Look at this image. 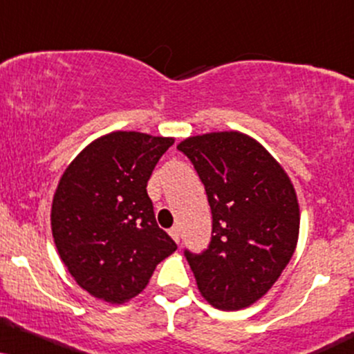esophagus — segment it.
Listing matches in <instances>:
<instances>
[{
  "label": "esophagus",
  "instance_id": "esophagus-1",
  "mask_svg": "<svg viewBox=\"0 0 354 354\" xmlns=\"http://www.w3.org/2000/svg\"><path fill=\"white\" fill-rule=\"evenodd\" d=\"M169 236L173 237L174 242H180V229H178L176 225H174V227L169 229Z\"/></svg>",
  "mask_w": 354,
  "mask_h": 354
}]
</instances>
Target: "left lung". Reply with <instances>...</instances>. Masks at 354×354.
Returning <instances> with one entry per match:
<instances>
[{
    "mask_svg": "<svg viewBox=\"0 0 354 354\" xmlns=\"http://www.w3.org/2000/svg\"><path fill=\"white\" fill-rule=\"evenodd\" d=\"M178 150L194 165L212 214L209 247L185 250L199 292L218 310L247 308L270 290L295 252V188L279 161L241 131L189 136Z\"/></svg>",
    "mask_w": 354,
    "mask_h": 354,
    "instance_id": "1",
    "label": "left lung"
}]
</instances>
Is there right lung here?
<instances>
[{
    "instance_id": "add662e5",
    "label": "right lung",
    "mask_w": 354,
    "mask_h": 354,
    "mask_svg": "<svg viewBox=\"0 0 354 354\" xmlns=\"http://www.w3.org/2000/svg\"><path fill=\"white\" fill-rule=\"evenodd\" d=\"M169 136L112 131L72 160L50 209L53 237L67 270L84 290L125 304L176 250L158 227L147 185Z\"/></svg>"
}]
</instances>
